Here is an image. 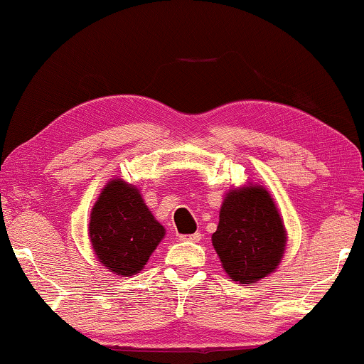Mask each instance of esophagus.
Masks as SVG:
<instances>
[{"mask_svg":"<svg viewBox=\"0 0 364 364\" xmlns=\"http://www.w3.org/2000/svg\"><path fill=\"white\" fill-rule=\"evenodd\" d=\"M179 238H181V240H188V242H200L201 238H203V235H201L200 232H196V233H193V235H181Z\"/></svg>","mask_w":364,"mask_h":364,"instance_id":"obj_1","label":"esophagus"}]
</instances>
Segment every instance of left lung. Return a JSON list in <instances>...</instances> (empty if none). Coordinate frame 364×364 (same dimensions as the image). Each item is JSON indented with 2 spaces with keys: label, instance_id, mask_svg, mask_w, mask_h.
<instances>
[{
  "label": "left lung",
  "instance_id": "8db88e82",
  "mask_svg": "<svg viewBox=\"0 0 364 364\" xmlns=\"http://www.w3.org/2000/svg\"><path fill=\"white\" fill-rule=\"evenodd\" d=\"M211 243L223 270L235 282L255 284L275 272L287 232L265 186L248 183L228 190Z\"/></svg>",
  "mask_w": 364,
  "mask_h": 364
}]
</instances>
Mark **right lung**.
<instances>
[{
	"mask_svg": "<svg viewBox=\"0 0 364 364\" xmlns=\"http://www.w3.org/2000/svg\"><path fill=\"white\" fill-rule=\"evenodd\" d=\"M164 235L141 191L121 178L110 179L92 206L90 245L100 264L121 277L139 274Z\"/></svg>",
	"mask_w": 364,
	"mask_h": 364,
	"instance_id": "1",
	"label": "right lung"
}]
</instances>
